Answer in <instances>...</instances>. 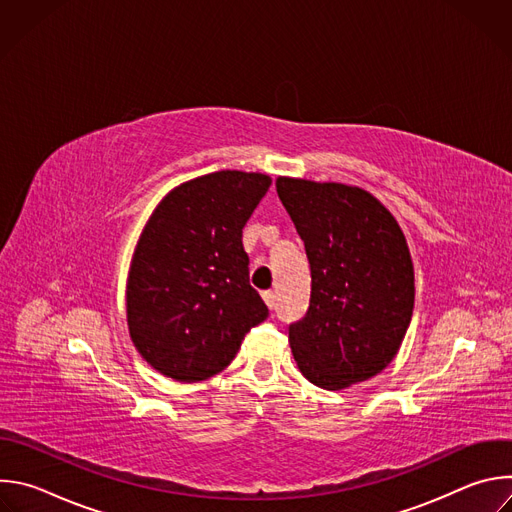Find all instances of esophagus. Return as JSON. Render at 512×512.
<instances>
[{
  "instance_id": "esophagus-1",
  "label": "esophagus",
  "mask_w": 512,
  "mask_h": 512,
  "mask_svg": "<svg viewBox=\"0 0 512 512\" xmlns=\"http://www.w3.org/2000/svg\"><path fill=\"white\" fill-rule=\"evenodd\" d=\"M263 300L269 306V310H275L277 306V298H275V291H263Z\"/></svg>"
}]
</instances>
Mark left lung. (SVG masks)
<instances>
[{"mask_svg": "<svg viewBox=\"0 0 512 512\" xmlns=\"http://www.w3.org/2000/svg\"><path fill=\"white\" fill-rule=\"evenodd\" d=\"M275 188L312 271L310 308L289 324L302 375L328 391L379 375L405 338L415 300L395 216L356 186L277 178Z\"/></svg>", "mask_w": 512, "mask_h": 512, "instance_id": "obj_1", "label": "left lung"}]
</instances>
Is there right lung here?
Listing matches in <instances>:
<instances>
[{
	"instance_id": "add662e5",
	"label": "right lung",
	"mask_w": 512,
	"mask_h": 512,
	"mask_svg": "<svg viewBox=\"0 0 512 512\" xmlns=\"http://www.w3.org/2000/svg\"><path fill=\"white\" fill-rule=\"evenodd\" d=\"M269 186L257 172H212L174 188L150 216L129 267L127 326L158 373L196 383L225 371L269 316L243 249Z\"/></svg>"
}]
</instances>
